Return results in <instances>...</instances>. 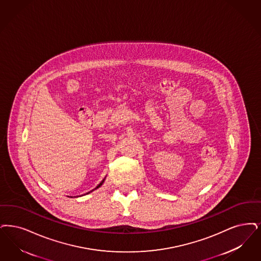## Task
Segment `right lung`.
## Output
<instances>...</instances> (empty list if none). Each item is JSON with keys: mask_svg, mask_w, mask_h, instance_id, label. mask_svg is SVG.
<instances>
[{"mask_svg": "<svg viewBox=\"0 0 261 261\" xmlns=\"http://www.w3.org/2000/svg\"><path fill=\"white\" fill-rule=\"evenodd\" d=\"M103 182H104V180H103V181H102V182H101V184H100V185H99V186H98V187H97L96 188H98L99 187H100V186H102V184H103Z\"/></svg>", "mask_w": 261, "mask_h": 261, "instance_id": "1", "label": "right lung"}]
</instances>
